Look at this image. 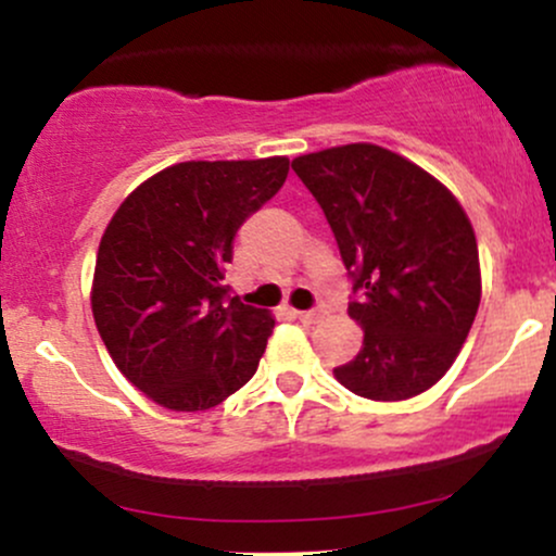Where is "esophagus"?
Returning <instances> with one entry per match:
<instances>
[{
  "mask_svg": "<svg viewBox=\"0 0 556 556\" xmlns=\"http://www.w3.org/2000/svg\"><path fill=\"white\" fill-rule=\"evenodd\" d=\"M295 316L300 318V321H305V324H314V321H318V318H321V308H308V311H295Z\"/></svg>",
  "mask_w": 556,
  "mask_h": 556,
  "instance_id": "34e87169",
  "label": "esophagus"
}]
</instances>
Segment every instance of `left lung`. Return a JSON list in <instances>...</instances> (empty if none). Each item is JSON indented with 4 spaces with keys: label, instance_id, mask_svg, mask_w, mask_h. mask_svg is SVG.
I'll use <instances>...</instances> for the list:
<instances>
[{
    "label": "left lung",
    "instance_id": "8db88e82",
    "mask_svg": "<svg viewBox=\"0 0 556 556\" xmlns=\"http://www.w3.org/2000/svg\"><path fill=\"white\" fill-rule=\"evenodd\" d=\"M353 279L348 314L363 348L334 368L350 392L394 402L437 384L481 303L473 227L429 172L371 143L298 156Z\"/></svg>",
    "mask_w": 556,
    "mask_h": 556
}]
</instances>
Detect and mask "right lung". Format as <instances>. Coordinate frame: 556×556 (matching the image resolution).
<instances>
[{
  "label": "right lung",
  "mask_w": 556,
  "mask_h": 556,
  "mask_svg": "<svg viewBox=\"0 0 556 556\" xmlns=\"http://www.w3.org/2000/svg\"><path fill=\"white\" fill-rule=\"evenodd\" d=\"M290 162H182L112 216L93 274V321L117 368L162 407L208 410L256 374L274 318L225 285L242 222Z\"/></svg>",
  "instance_id": "right-lung-1"
}]
</instances>
